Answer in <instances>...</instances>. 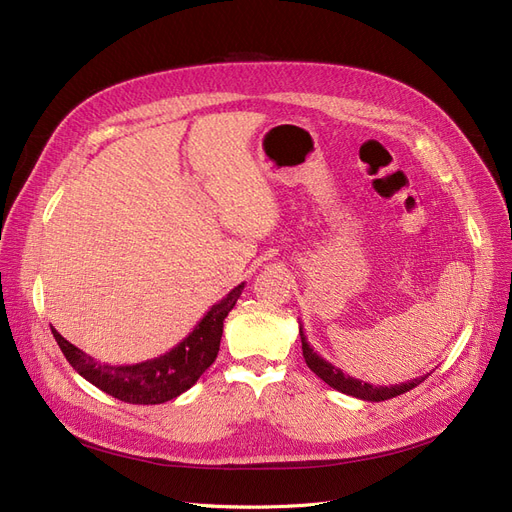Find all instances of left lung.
Segmentation results:
<instances>
[{
	"instance_id": "left-lung-1",
	"label": "left lung",
	"mask_w": 512,
	"mask_h": 512,
	"mask_svg": "<svg viewBox=\"0 0 512 512\" xmlns=\"http://www.w3.org/2000/svg\"><path fill=\"white\" fill-rule=\"evenodd\" d=\"M299 335H301V350H304V358H306V365L323 380L325 384H329L331 388L344 392V394H350L354 396V399H361V401H371V403H380V401H388V399H394V396H399L403 392H409L411 388L420 386L426 377H418V380H409L405 384H396V386H371L367 382H361L356 380V377H350L346 375L342 369L331 365L329 361H325L323 356H320L318 352H314V348L308 344V339L304 335V327H301L299 323Z\"/></svg>"
}]
</instances>
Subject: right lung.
I'll return each mask as SVG.
<instances>
[{
  "instance_id": "right-lung-1",
  "label": "right lung",
  "mask_w": 512,
  "mask_h": 512,
  "mask_svg": "<svg viewBox=\"0 0 512 512\" xmlns=\"http://www.w3.org/2000/svg\"><path fill=\"white\" fill-rule=\"evenodd\" d=\"M242 289L244 282L217 301L200 318L194 331L181 339L175 348L135 365L99 363L90 354L69 344L54 327L52 335L69 365L92 386L130 405H160L177 399L179 394L192 388L200 375L215 363L223 335V320L236 306Z\"/></svg>"
}]
</instances>
